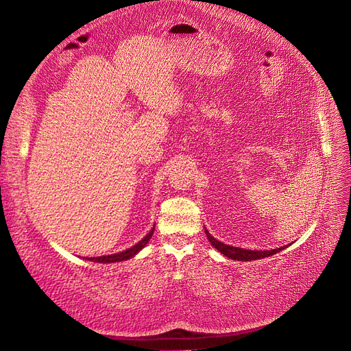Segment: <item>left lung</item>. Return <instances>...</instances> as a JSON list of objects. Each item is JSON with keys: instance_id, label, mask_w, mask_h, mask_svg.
<instances>
[{"instance_id": "obj_1", "label": "left lung", "mask_w": 351, "mask_h": 351, "mask_svg": "<svg viewBox=\"0 0 351 351\" xmlns=\"http://www.w3.org/2000/svg\"><path fill=\"white\" fill-rule=\"evenodd\" d=\"M206 232V237L210 241L212 246H214L217 250H219L224 256L230 258V259H234V261H243V262H247V261H256V259H262V258H268L272 256V254L281 252L282 249H285L287 246L278 247V249H272V250H246V249H241V247H234V246H228V244H224L218 241L217 239L212 237L208 230L205 228Z\"/></svg>"}]
</instances>
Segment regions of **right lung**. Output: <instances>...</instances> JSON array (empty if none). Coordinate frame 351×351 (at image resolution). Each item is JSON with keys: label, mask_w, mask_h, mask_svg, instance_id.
I'll return each mask as SVG.
<instances>
[{"label": "right lung", "mask_w": 351, "mask_h": 351, "mask_svg": "<svg viewBox=\"0 0 351 351\" xmlns=\"http://www.w3.org/2000/svg\"><path fill=\"white\" fill-rule=\"evenodd\" d=\"M154 230H155V227L147 232V234L139 241V243H136L133 247H130V249H127V250H124V252H120V253H114V254H108V256H98V258H89V261H92V262H99V263H112V262H121V261H127V259H130V258H133L134 254L137 253V252H141L146 244H147V241H149V239L152 237V234H154Z\"/></svg>", "instance_id": "right-lung-1"}]
</instances>
